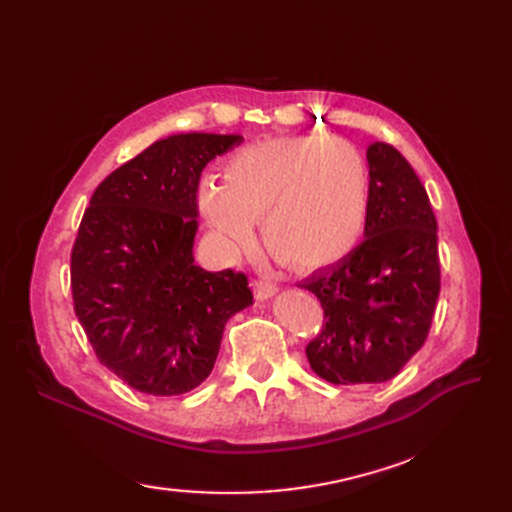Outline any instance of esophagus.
Masks as SVG:
<instances>
[{"label": "esophagus", "instance_id": "obj_1", "mask_svg": "<svg viewBox=\"0 0 512 512\" xmlns=\"http://www.w3.org/2000/svg\"><path fill=\"white\" fill-rule=\"evenodd\" d=\"M277 290H280V288H277V284H273L271 280H265V277H260V280L254 282V294H256L258 301L271 299Z\"/></svg>", "mask_w": 512, "mask_h": 512}]
</instances>
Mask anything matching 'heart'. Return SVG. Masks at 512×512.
Instances as JSON below:
<instances>
[{
	"mask_svg": "<svg viewBox=\"0 0 512 512\" xmlns=\"http://www.w3.org/2000/svg\"><path fill=\"white\" fill-rule=\"evenodd\" d=\"M224 183L198 185V209L237 252L262 220L269 252L294 269L344 258L365 228L369 170L361 151L339 136L301 134L247 145L224 164Z\"/></svg>",
	"mask_w": 512,
	"mask_h": 512,
	"instance_id": "obj_1",
	"label": "heart"
}]
</instances>
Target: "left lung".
Instances as JSON below:
<instances>
[{"label": "left lung", "mask_w": 512, "mask_h": 512, "mask_svg": "<svg viewBox=\"0 0 512 512\" xmlns=\"http://www.w3.org/2000/svg\"><path fill=\"white\" fill-rule=\"evenodd\" d=\"M365 239L307 277L324 322L305 354L333 384L395 378L429 335L440 294L438 222L414 168L389 143L367 147Z\"/></svg>", "instance_id": "left-lung-1"}]
</instances>
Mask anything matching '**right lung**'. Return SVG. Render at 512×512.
Listing matches in <instances>:
<instances>
[{
	"label": "right lung",
	"instance_id": "add662e5",
	"mask_svg": "<svg viewBox=\"0 0 512 512\" xmlns=\"http://www.w3.org/2000/svg\"><path fill=\"white\" fill-rule=\"evenodd\" d=\"M239 134H173L113 170L76 235L74 312L104 367L147 395L205 382L226 322L254 297L247 277L194 262L203 168Z\"/></svg>",
	"mask_w": 512,
	"mask_h": 512
}]
</instances>
